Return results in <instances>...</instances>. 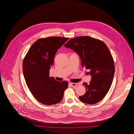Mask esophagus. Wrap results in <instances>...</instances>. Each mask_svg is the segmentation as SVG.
<instances>
[{"label":"esophagus","instance_id":"34e87169","mask_svg":"<svg viewBox=\"0 0 134 134\" xmlns=\"http://www.w3.org/2000/svg\"><path fill=\"white\" fill-rule=\"evenodd\" d=\"M70 84L73 87H76L77 86L79 85V84L78 83H70Z\"/></svg>","mask_w":134,"mask_h":134}]
</instances>
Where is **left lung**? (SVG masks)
Returning <instances> with one entry per match:
<instances>
[{
	"label": "left lung",
	"instance_id": "obj_1",
	"mask_svg": "<svg viewBox=\"0 0 134 134\" xmlns=\"http://www.w3.org/2000/svg\"><path fill=\"white\" fill-rule=\"evenodd\" d=\"M64 46L80 56L82 67L91 76L89 84L83 83L86 93L79 99L89 104L99 102L108 93L115 74L114 60L108 47L102 41L88 36L72 38Z\"/></svg>",
	"mask_w": 134,
	"mask_h": 134
}]
</instances>
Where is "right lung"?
Segmentation results:
<instances>
[{
	"label": "right lung",
	"mask_w": 134,
	"mask_h": 134,
	"mask_svg": "<svg viewBox=\"0 0 134 134\" xmlns=\"http://www.w3.org/2000/svg\"><path fill=\"white\" fill-rule=\"evenodd\" d=\"M69 38L50 37L40 38L29 49L23 61V68L26 84L39 102L50 105L60 102L67 81L60 82L49 77V70L55 54Z\"/></svg>",
	"instance_id": "obj_1"
}]
</instances>
